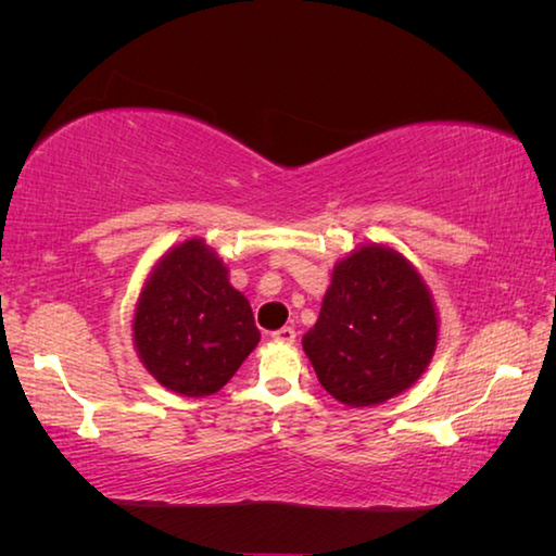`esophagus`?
<instances>
[{
    "label": "esophagus",
    "instance_id": "obj_1",
    "mask_svg": "<svg viewBox=\"0 0 556 556\" xmlns=\"http://www.w3.org/2000/svg\"><path fill=\"white\" fill-rule=\"evenodd\" d=\"M271 338H275L277 343H294L296 341V331L291 326H285V328H277V331L271 333Z\"/></svg>",
    "mask_w": 556,
    "mask_h": 556
}]
</instances>
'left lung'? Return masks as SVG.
Masks as SVG:
<instances>
[{"label":"left lung","mask_w":556,"mask_h":556,"mask_svg":"<svg viewBox=\"0 0 556 556\" xmlns=\"http://www.w3.org/2000/svg\"><path fill=\"white\" fill-rule=\"evenodd\" d=\"M439 321L419 271L397 250L365 244L333 267L304 351L324 390L348 407L388 402L421 378Z\"/></svg>","instance_id":"left-lung-1"}]
</instances>
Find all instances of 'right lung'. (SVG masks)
I'll use <instances>...</instances> for the list:
<instances>
[{"label":"right lung","instance_id":"obj_1","mask_svg":"<svg viewBox=\"0 0 556 556\" xmlns=\"http://www.w3.org/2000/svg\"><path fill=\"white\" fill-rule=\"evenodd\" d=\"M131 331L154 380L186 397L218 392L260 343L250 301L230 287L223 260L201 238L156 262Z\"/></svg>","mask_w":556,"mask_h":556}]
</instances>
